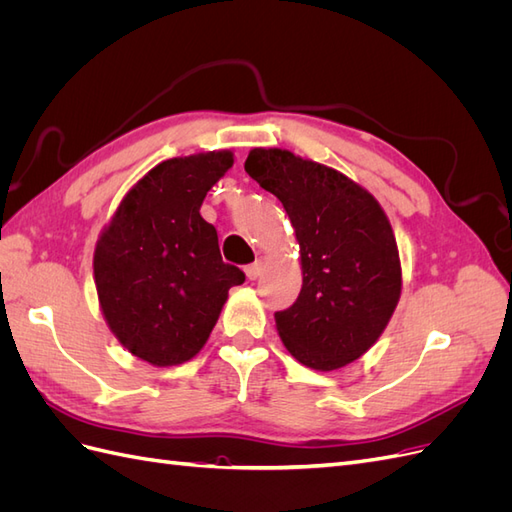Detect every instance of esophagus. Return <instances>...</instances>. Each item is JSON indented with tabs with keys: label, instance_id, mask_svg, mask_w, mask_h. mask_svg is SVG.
Masks as SVG:
<instances>
[{
	"label": "esophagus",
	"instance_id": "esophagus-1",
	"mask_svg": "<svg viewBox=\"0 0 512 512\" xmlns=\"http://www.w3.org/2000/svg\"><path fill=\"white\" fill-rule=\"evenodd\" d=\"M262 271H265V265H262L260 260H256V262H252V265H247L245 267V275H247V280H258V277L262 275Z\"/></svg>",
	"mask_w": 512,
	"mask_h": 512
}]
</instances>
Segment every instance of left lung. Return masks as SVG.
<instances>
[{
  "label": "left lung",
  "mask_w": 512,
  "mask_h": 512,
  "mask_svg": "<svg viewBox=\"0 0 512 512\" xmlns=\"http://www.w3.org/2000/svg\"><path fill=\"white\" fill-rule=\"evenodd\" d=\"M245 173L280 198L299 241L303 286L275 314L286 350L318 371L356 361L378 342L401 294L389 218L359 183L286 149H252Z\"/></svg>",
  "instance_id": "left-lung-1"
}]
</instances>
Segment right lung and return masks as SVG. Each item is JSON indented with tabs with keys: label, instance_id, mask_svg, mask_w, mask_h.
<instances>
[{
	"label": "right lung",
	"instance_id": "right-lung-1",
	"mask_svg": "<svg viewBox=\"0 0 512 512\" xmlns=\"http://www.w3.org/2000/svg\"><path fill=\"white\" fill-rule=\"evenodd\" d=\"M235 158L194 153L153 166L123 196L94 252V280L108 329L156 367L190 361L207 344L228 299L245 282L220 254L200 205Z\"/></svg>",
	"mask_w": 512,
	"mask_h": 512
}]
</instances>
